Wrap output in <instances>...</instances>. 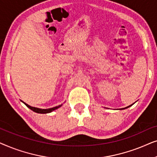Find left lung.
<instances>
[{"label": "left lung", "instance_id": "left-lung-1", "mask_svg": "<svg viewBox=\"0 0 157 157\" xmlns=\"http://www.w3.org/2000/svg\"><path fill=\"white\" fill-rule=\"evenodd\" d=\"M133 104H132V105H130V106H126V108H124V109H127V108H128V107H130V106H132V105Z\"/></svg>", "mask_w": 157, "mask_h": 157}]
</instances>
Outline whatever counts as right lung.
<instances>
[{
  "label": "right lung",
  "mask_w": 157,
  "mask_h": 157,
  "mask_svg": "<svg viewBox=\"0 0 157 157\" xmlns=\"http://www.w3.org/2000/svg\"><path fill=\"white\" fill-rule=\"evenodd\" d=\"M22 102L25 105V106L28 107V108H29L30 109H31V110L33 111L34 112H36V113H51V112H52L53 111H54V110H56V109L60 108V107L62 106V104H61V105H59V106L53 107V108H51V109H39V108H36V107L31 106H29V104H25V102H23V101H22Z\"/></svg>",
  "instance_id": "right-lung-1"
}]
</instances>
